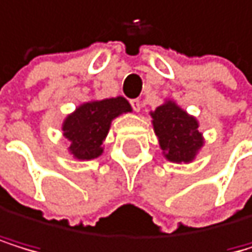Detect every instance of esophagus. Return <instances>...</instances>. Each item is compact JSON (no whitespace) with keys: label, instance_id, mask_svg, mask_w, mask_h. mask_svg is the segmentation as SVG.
<instances>
[{"label":"esophagus","instance_id":"esophagus-1","mask_svg":"<svg viewBox=\"0 0 252 252\" xmlns=\"http://www.w3.org/2000/svg\"><path fill=\"white\" fill-rule=\"evenodd\" d=\"M131 106L135 112H138L142 107V102H140V99H131Z\"/></svg>","mask_w":252,"mask_h":252}]
</instances>
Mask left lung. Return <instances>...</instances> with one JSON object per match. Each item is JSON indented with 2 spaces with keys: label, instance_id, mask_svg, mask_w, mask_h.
<instances>
[{
  "label": "left lung",
  "instance_id": "obj_1",
  "mask_svg": "<svg viewBox=\"0 0 252 252\" xmlns=\"http://www.w3.org/2000/svg\"><path fill=\"white\" fill-rule=\"evenodd\" d=\"M154 132L170 162H191L204 145L196 118L190 117L176 102L167 101L151 112Z\"/></svg>",
  "mask_w": 252,
  "mask_h": 252
}]
</instances>
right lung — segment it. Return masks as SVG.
I'll return each instance as SVG.
<instances>
[{
  "label": "right lung",
  "mask_w": 252,
  "mask_h": 252,
  "mask_svg": "<svg viewBox=\"0 0 252 252\" xmlns=\"http://www.w3.org/2000/svg\"><path fill=\"white\" fill-rule=\"evenodd\" d=\"M131 104L123 98L84 102L63 121V135L70 140V153L79 160L96 159L102 154V142L112 120L131 112Z\"/></svg>",
  "instance_id": "add662e5"
}]
</instances>
